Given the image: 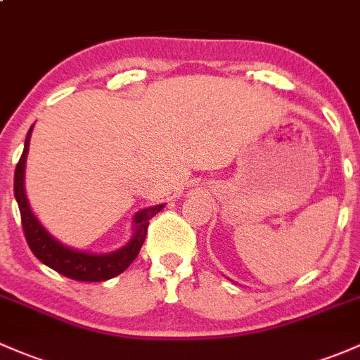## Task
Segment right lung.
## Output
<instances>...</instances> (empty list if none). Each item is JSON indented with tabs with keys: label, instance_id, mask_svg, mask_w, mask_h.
I'll return each mask as SVG.
<instances>
[{
	"label": "right lung",
	"instance_id": "right-lung-1",
	"mask_svg": "<svg viewBox=\"0 0 360 360\" xmlns=\"http://www.w3.org/2000/svg\"><path fill=\"white\" fill-rule=\"evenodd\" d=\"M34 124L30 126L27 138L24 143V153L18 160L17 169H15L13 179V193L15 200L18 203L22 217V228H24L25 240H27L29 248L32 250L34 255L44 264L51 267L53 271L60 272L62 276L75 279V281H107V279L115 278L120 272H124L131 266L132 260L138 257L139 250L145 243L146 231H148L150 219L155 214H158L165 207V203L160 205L146 207L136 212L132 217V236L124 247L113 250L108 253H93L86 250L72 248L69 245L62 243L44 228L39 222V219L30 210L27 195H25V162H27L29 153V139L32 134Z\"/></svg>",
	"mask_w": 360,
	"mask_h": 360
}]
</instances>
